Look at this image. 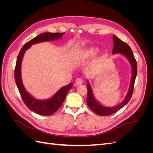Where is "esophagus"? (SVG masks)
<instances>
[{"label":"esophagus","instance_id":"34e87169","mask_svg":"<svg viewBox=\"0 0 153 153\" xmlns=\"http://www.w3.org/2000/svg\"><path fill=\"white\" fill-rule=\"evenodd\" d=\"M83 83V80L82 79V78H78V79H76V82H75V84L76 85H81Z\"/></svg>","mask_w":153,"mask_h":153}]
</instances>
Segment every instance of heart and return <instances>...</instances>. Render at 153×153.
<instances>
[{
  "mask_svg": "<svg viewBox=\"0 0 153 153\" xmlns=\"http://www.w3.org/2000/svg\"><path fill=\"white\" fill-rule=\"evenodd\" d=\"M98 48L94 47V46H89L82 50L78 51L76 54V59L78 62H84L89 61L92 57H93L94 55L95 56L94 57V63L98 62L101 59V55L100 53H96L98 52Z\"/></svg>",
  "mask_w": 153,
  "mask_h": 153,
  "instance_id": "obj_1",
  "label": "heart"
}]
</instances>
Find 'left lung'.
I'll list each match as a JSON object with an SVG mask.
<instances>
[{
  "instance_id": "left-lung-1",
  "label": "left lung",
  "mask_w": 153,
  "mask_h": 153,
  "mask_svg": "<svg viewBox=\"0 0 153 153\" xmlns=\"http://www.w3.org/2000/svg\"><path fill=\"white\" fill-rule=\"evenodd\" d=\"M113 41L114 47L112 50V54H121L128 60L131 68V78L129 89L128 91L126 97H125V98L124 99V100H123L121 103H119L114 106H112V107H108V106H103L96 99L94 96L93 92H92L91 86L89 84V82L87 80V104L94 112H95L99 115H102V116L110 115L117 112V111H119L120 109H121L123 106H124L129 102V101L130 100L133 94L134 84H135V78L137 75V62L131 48L129 47V45L128 44L124 43V41H121L115 35H113Z\"/></svg>"
}]
</instances>
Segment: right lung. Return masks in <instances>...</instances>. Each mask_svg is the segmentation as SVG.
<instances>
[{"mask_svg": "<svg viewBox=\"0 0 153 153\" xmlns=\"http://www.w3.org/2000/svg\"><path fill=\"white\" fill-rule=\"evenodd\" d=\"M64 34V32L63 33L45 32V33L41 34L25 43L24 47L21 48L19 54L18 55L15 69V79L16 84L20 92L22 98L26 106L32 112L37 114L41 115H51L53 114L61 107L63 103L68 92L72 88L73 83H70L68 85L61 87L50 98L47 100L36 99L26 91L24 84H23L21 75V66L23 58H24L26 51L32 45L41 42L59 39L62 38Z\"/></svg>", "mask_w": 153, "mask_h": 153, "instance_id": "1", "label": "right lung"}]
</instances>
